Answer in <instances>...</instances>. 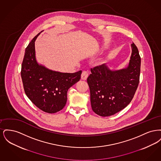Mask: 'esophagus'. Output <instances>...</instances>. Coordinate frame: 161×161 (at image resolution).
Here are the masks:
<instances>
[{"instance_id":"1","label":"esophagus","mask_w":161,"mask_h":161,"mask_svg":"<svg viewBox=\"0 0 161 161\" xmlns=\"http://www.w3.org/2000/svg\"><path fill=\"white\" fill-rule=\"evenodd\" d=\"M88 72H87V71H86V70H84V71H83V72H82V74H81V79L82 80H86V79H87V78L88 77Z\"/></svg>"}]
</instances>
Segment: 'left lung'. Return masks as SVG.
Wrapping results in <instances>:
<instances>
[{"mask_svg":"<svg viewBox=\"0 0 161 161\" xmlns=\"http://www.w3.org/2000/svg\"><path fill=\"white\" fill-rule=\"evenodd\" d=\"M127 67L111 70L106 64L91 69L87 81L90 89L93 111L101 116L114 115L127 107L138 88L141 70V57L133 42Z\"/></svg>","mask_w":161,"mask_h":161,"instance_id":"1","label":"left lung"}]
</instances>
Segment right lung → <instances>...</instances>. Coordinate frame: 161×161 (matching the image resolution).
<instances>
[{
    "instance_id": "add662e5",
    "label": "right lung",
    "mask_w": 161,
    "mask_h": 161,
    "mask_svg": "<svg viewBox=\"0 0 161 161\" xmlns=\"http://www.w3.org/2000/svg\"><path fill=\"white\" fill-rule=\"evenodd\" d=\"M42 32L25 49L21 77L25 92L32 103L43 112L54 114L65 106L68 91L80 81L82 71L63 73L39 64L36 58L35 41Z\"/></svg>"
}]
</instances>
